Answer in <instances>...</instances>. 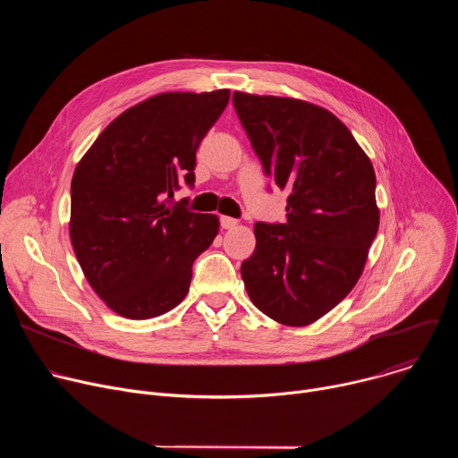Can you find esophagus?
<instances>
[{
  "instance_id": "1",
  "label": "esophagus",
  "mask_w": 458,
  "mask_h": 458,
  "mask_svg": "<svg viewBox=\"0 0 458 458\" xmlns=\"http://www.w3.org/2000/svg\"><path fill=\"white\" fill-rule=\"evenodd\" d=\"M219 221H221V228H225V230H232L237 226V219H233V217L223 216Z\"/></svg>"
}]
</instances>
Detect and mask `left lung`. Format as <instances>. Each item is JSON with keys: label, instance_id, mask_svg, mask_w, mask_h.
Here are the masks:
<instances>
[{"label": "left lung", "instance_id": "obj_1", "mask_svg": "<svg viewBox=\"0 0 458 458\" xmlns=\"http://www.w3.org/2000/svg\"><path fill=\"white\" fill-rule=\"evenodd\" d=\"M232 101L265 174L290 193L286 223H255L244 288L270 318L311 324L352 292L366 265L378 230L371 161L320 106L242 92Z\"/></svg>", "mask_w": 458, "mask_h": 458}]
</instances>
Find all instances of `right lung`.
<instances>
[{
	"instance_id": "right-lung-1",
	"label": "right lung",
	"mask_w": 458,
	"mask_h": 458,
	"mask_svg": "<svg viewBox=\"0 0 458 458\" xmlns=\"http://www.w3.org/2000/svg\"><path fill=\"white\" fill-rule=\"evenodd\" d=\"M230 90L166 92L115 117L76 166L71 239L81 270L110 310L152 318L188 293L191 265L219 230L216 216L174 193L195 182V152Z\"/></svg>"
}]
</instances>
